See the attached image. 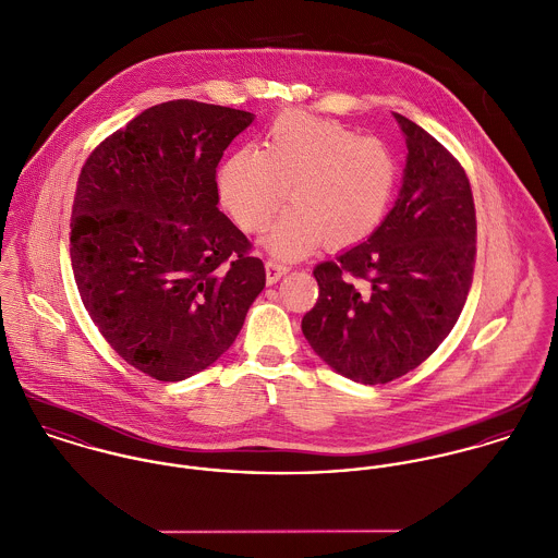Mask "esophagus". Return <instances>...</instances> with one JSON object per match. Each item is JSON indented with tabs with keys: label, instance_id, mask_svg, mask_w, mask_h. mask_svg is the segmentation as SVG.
Returning <instances> with one entry per match:
<instances>
[{
	"label": "esophagus",
	"instance_id": "esophagus-1",
	"mask_svg": "<svg viewBox=\"0 0 558 558\" xmlns=\"http://www.w3.org/2000/svg\"><path fill=\"white\" fill-rule=\"evenodd\" d=\"M288 270H290L288 264L277 262V259H268V262H266V281H268V286L277 283Z\"/></svg>",
	"mask_w": 558,
	"mask_h": 558
}]
</instances>
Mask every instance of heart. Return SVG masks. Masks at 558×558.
Returning <instances> with one entry per match:
<instances>
[{
	"label": "heart",
	"instance_id": "1",
	"mask_svg": "<svg viewBox=\"0 0 558 558\" xmlns=\"http://www.w3.org/2000/svg\"><path fill=\"white\" fill-rule=\"evenodd\" d=\"M217 182L221 204L248 234L262 232L290 193L294 206L266 244L281 257H296L318 242L341 248L369 236L393 199L398 160L376 137L290 111L268 126L264 150H234Z\"/></svg>",
	"mask_w": 558,
	"mask_h": 558
}]
</instances>
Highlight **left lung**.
<instances>
[{
	"label": "left lung",
	"instance_id": "8db88e82",
	"mask_svg": "<svg viewBox=\"0 0 558 558\" xmlns=\"http://www.w3.org/2000/svg\"><path fill=\"white\" fill-rule=\"evenodd\" d=\"M396 118L408 144L399 199L369 239L314 268L318 303L301 324L322 361L363 385H387L434 354L464 310L477 257L464 167Z\"/></svg>",
	"mask_w": 558,
	"mask_h": 558
}]
</instances>
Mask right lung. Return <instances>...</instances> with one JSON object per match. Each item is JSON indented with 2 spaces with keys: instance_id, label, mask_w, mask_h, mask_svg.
I'll use <instances>...</instances> for the list:
<instances>
[{
  "instance_id": "obj_1",
  "label": "right lung",
  "mask_w": 558,
  "mask_h": 558,
  "mask_svg": "<svg viewBox=\"0 0 558 558\" xmlns=\"http://www.w3.org/2000/svg\"><path fill=\"white\" fill-rule=\"evenodd\" d=\"M253 113L167 100L102 140L81 167L71 262L105 341L178 383L213 365L264 290L253 244L219 210L217 165Z\"/></svg>"
}]
</instances>
